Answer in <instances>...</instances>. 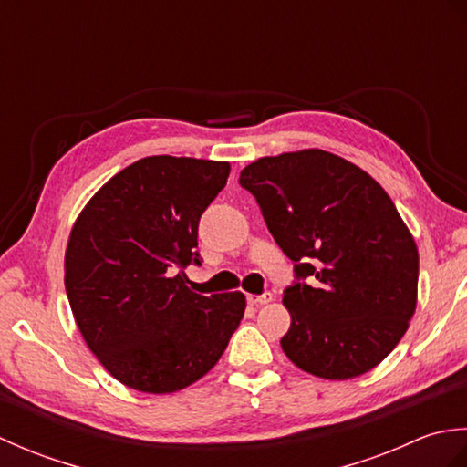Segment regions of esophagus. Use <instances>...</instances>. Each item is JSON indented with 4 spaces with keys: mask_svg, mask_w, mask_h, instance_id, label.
<instances>
[{
    "mask_svg": "<svg viewBox=\"0 0 467 467\" xmlns=\"http://www.w3.org/2000/svg\"><path fill=\"white\" fill-rule=\"evenodd\" d=\"M246 301H249V305H266V303H271L273 301V293H263V295H259V296H254V295H249L246 296Z\"/></svg>",
    "mask_w": 467,
    "mask_h": 467,
    "instance_id": "34e87169",
    "label": "esophagus"
}]
</instances>
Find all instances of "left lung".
<instances>
[{
  "instance_id": "1",
  "label": "left lung",
  "mask_w": 467,
  "mask_h": 467,
  "mask_svg": "<svg viewBox=\"0 0 467 467\" xmlns=\"http://www.w3.org/2000/svg\"><path fill=\"white\" fill-rule=\"evenodd\" d=\"M239 182L295 263L296 281L283 295L291 313L285 355L323 379L371 371L418 305V246L389 194L359 166L317 148L259 158Z\"/></svg>"
}]
</instances>
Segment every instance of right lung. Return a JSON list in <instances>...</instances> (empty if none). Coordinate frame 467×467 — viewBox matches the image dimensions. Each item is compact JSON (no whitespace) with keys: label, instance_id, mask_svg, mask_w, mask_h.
<instances>
[{"label":"right lung","instance_id":"add662e5","mask_svg":"<svg viewBox=\"0 0 467 467\" xmlns=\"http://www.w3.org/2000/svg\"><path fill=\"white\" fill-rule=\"evenodd\" d=\"M231 164L148 156L84 206L66 249V293L86 345L106 371L142 393H174L221 359L244 315L243 293L198 295V221Z\"/></svg>","mask_w":467,"mask_h":467}]
</instances>
